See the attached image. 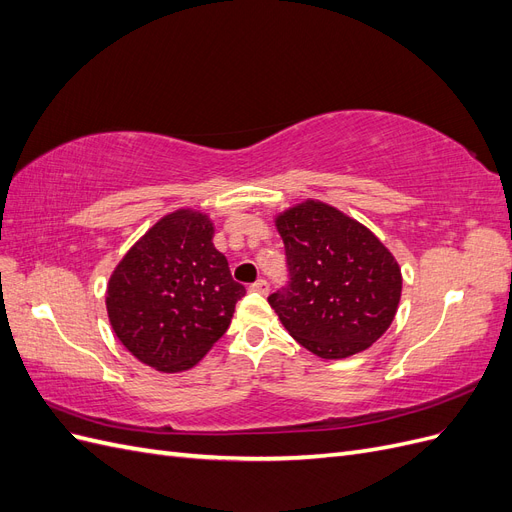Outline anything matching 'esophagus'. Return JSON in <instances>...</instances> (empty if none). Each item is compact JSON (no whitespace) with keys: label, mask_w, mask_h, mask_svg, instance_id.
Here are the masks:
<instances>
[{"label":"esophagus","mask_w":512,"mask_h":512,"mask_svg":"<svg viewBox=\"0 0 512 512\" xmlns=\"http://www.w3.org/2000/svg\"><path fill=\"white\" fill-rule=\"evenodd\" d=\"M254 292H260V294H267L269 292V282L267 280H258L250 286Z\"/></svg>","instance_id":"esophagus-1"}]
</instances>
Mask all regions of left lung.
<instances>
[{
    "instance_id": "1",
    "label": "left lung",
    "mask_w": 512,
    "mask_h": 512,
    "mask_svg": "<svg viewBox=\"0 0 512 512\" xmlns=\"http://www.w3.org/2000/svg\"><path fill=\"white\" fill-rule=\"evenodd\" d=\"M275 226L290 282L269 305L286 331L320 359H346L378 342L401 297V269L384 243L320 200L286 209Z\"/></svg>"
}]
</instances>
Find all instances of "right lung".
Masks as SVG:
<instances>
[{
    "instance_id": "right-lung-1",
    "label": "right lung",
    "mask_w": 512,
    "mask_h": 512,
    "mask_svg": "<svg viewBox=\"0 0 512 512\" xmlns=\"http://www.w3.org/2000/svg\"><path fill=\"white\" fill-rule=\"evenodd\" d=\"M243 294L215 250L209 215L179 209L121 258L106 286V312L138 361L175 374L194 367L226 333Z\"/></svg>"
}]
</instances>
